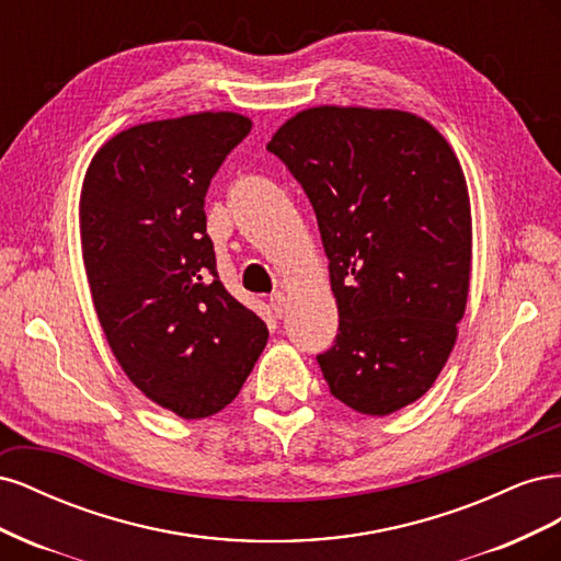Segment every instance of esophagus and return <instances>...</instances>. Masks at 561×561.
Returning a JSON list of instances; mask_svg holds the SVG:
<instances>
[{"label":"esophagus","instance_id":"1","mask_svg":"<svg viewBox=\"0 0 561 561\" xmlns=\"http://www.w3.org/2000/svg\"><path fill=\"white\" fill-rule=\"evenodd\" d=\"M271 311L276 313V318H283L285 316V311H287V299H285V295L283 293H276V295H271Z\"/></svg>","mask_w":561,"mask_h":561}]
</instances>
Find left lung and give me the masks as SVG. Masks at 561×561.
Returning a JSON list of instances; mask_svg holds the SVG:
<instances>
[{
	"label": "left lung",
	"mask_w": 561,
	"mask_h": 561,
	"mask_svg": "<svg viewBox=\"0 0 561 561\" xmlns=\"http://www.w3.org/2000/svg\"><path fill=\"white\" fill-rule=\"evenodd\" d=\"M316 210L339 309L318 355L332 396L388 416L435 383L466 313L470 196L451 145L402 110L320 105L266 145Z\"/></svg>",
	"instance_id": "8db88e82"
}]
</instances>
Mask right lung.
I'll list each match as a JSON object with an SVG mask.
<instances>
[{
	"instance_id": "right-lung-1",
	"label": "right lung",
	"mask_w": 561,
	"mask_h": 561,
	"mask_svg": "<svg viewBox=\"0 0 561 561\" xmlns=\"http://www.w3.org/2000/svg\"><path fill=\"white\" fill-rule=\"evenodd\" d=\"M252 122L198 112L138 124L95 151L79 198L83 268L107 344L163 410L206 419L239 396L264 320L217 276L206 192Z\"/></svg>"
}]
</instances>
